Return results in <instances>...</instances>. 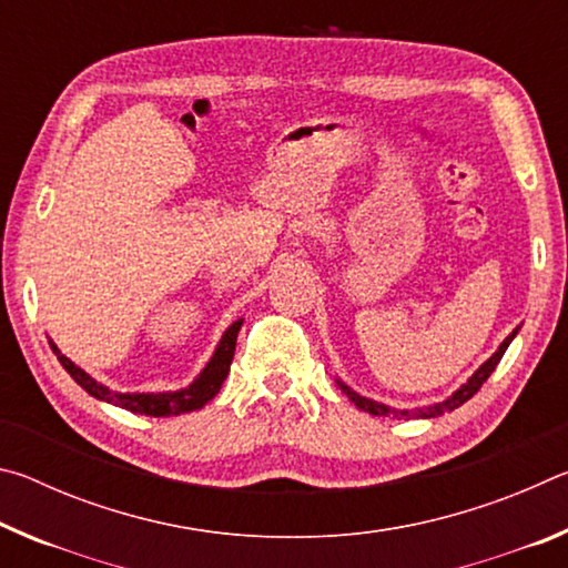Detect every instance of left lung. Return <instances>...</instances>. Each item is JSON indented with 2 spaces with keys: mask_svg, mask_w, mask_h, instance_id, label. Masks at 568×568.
I'll use <instances>...</instances> for the list:
<instances>
[{
  "mask_svg": "<svg viewBox=\"0 0 568 568\" xmlns=\"http://www.w3.org/2000/svg\"><path fill=\"white\" fill-rule=\"evenodd\" d=\"M516 333H518V328H514V333L508 335V338H506L501 345H498V351L491 355V358L478 365V371H474V376H470V378L464 383V386L450 393L448 398L436 400V403H428V406H418V408H393V406H386V403H381V400H373V398L361 396V393H355V390L348 386V383H343L341 378H335V383H338V388L355 403V406H358V408L365 410V413H371V416L438 418V416H444V413H450V410H456L458 406H464V403H466L468 398H474V393H476L480 386H484L486 378L491 376V373L496 371L498 361L504 358V353H506L508 345H511V341L516 338Z\"/></svg>",
  "mask_w": 568,
  "mask_h": 568,
  "instance_id": "1",
  "label": "left lung"
}]
</instances>
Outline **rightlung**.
Listing matches in <instances>:
<instances>
[{"label": "right lung", "mask_w": 568, "mask_h": 568, "mask_svg": "<svg viewBox=\"0 0 568 568\" xmlns=\"http://www.w3.org/2000/svg\"><path fill=\"white\" fill-rule=\"evenodd\" d=\"M240 325H243V318H237L223 333V338H220V343L215 345V353L210 355L205 368L197 373V378L192 381L190 386L178 388V390H158V393H120V390H112V388L102 386V383L94 381L88 371L80 368V365H74L70 358H67V355H62L60 348H57L52 341H50V345H52V351L57 355V361L62 363V368L70 373L77 386H82L92 398L112 403V406H120L124 410L140 413V416H155V418H160V416H182V413L203 408L205 403H210L217 396L220 386H223L227 373H230V363H233Z\"/></svg>", "instance_id": "obj_1"}]
</instances>
